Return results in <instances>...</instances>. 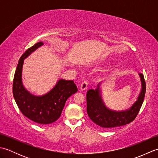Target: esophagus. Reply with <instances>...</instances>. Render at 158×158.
Returning a JSON list of instances; mask_svg holds the SVG:
<instances>
[{
	"instance_id": "obj_1",
	"label": "esophagus",
	"mask_w": 158,
	"mask_h": 158,
	"mask_svg": "<svg viewBox=\"0 0 158 158\" xmlns=\"http://www.w3.org/2000/svg\"><path fill=\"white\" fill-rule=\"evenodd\" d=\"M88 83L87 81H83L81 85H80V89H81V90H85L87 88H88Z\"/></svg>"
}]
</instances>
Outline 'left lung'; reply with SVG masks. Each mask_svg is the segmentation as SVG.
Instances as JSON below:
<instances>
[{
    "label": "left lung",
    "instance_id": "1",
    "mask_svg": "<svg viewBox=\"0 0 158 158\" xmlns=\"http://www.w3.org/2000/svg\"><path fill=\"white\" fill-rule=\"evenodd\" d=\"M142 82V89L135 104L123 111H113L107 109L104 105L100 95L99 85L94 89H89L86 94L87 112L94 123L103 128L122 126L135 120L141 108L146 92V83L144 75L140 73Z\"/></svg>",
    "mask_w": 158,
    "mask_h": 158
}]
</instances>
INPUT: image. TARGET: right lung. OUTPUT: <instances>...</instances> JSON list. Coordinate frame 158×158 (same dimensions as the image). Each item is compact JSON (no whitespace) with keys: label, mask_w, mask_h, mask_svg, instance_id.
I'll return each mask as SVG.
<instances>
[{"label":"right lung","mask_w":158,"mask_h":158,"mask_svg":"<svg viewBox=\"0 0 158 158\" xmlns=\"http://www.w3.org/2000/svg\"><path fill=\"white\" fill-rule=\"evenodd\" d=\"M43 45V42L36 43L19 58L13 78V94L23 115L37 123L49 124L60 117L66 100L77 92V88L73 81L64 79H60L51 91L42 96L32 95L23 88L22 83L23 60Z\"/></svg>","instance_id":"right-lung-1"}]
</instances>
